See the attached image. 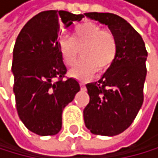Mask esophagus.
<instances>
[{
	"instance_id": "1",
	"label": "esophagus",
	"mask_w": 158,
	"mask_h": 158,
	"mask_svg": "<svg viewBox=\"0 0 158 158\" xmlns=\"http://www.w3.org/2000/svg\"><path fill=\"white\" fill-rule=\"evenodd\" d=\"M80 87H81V89H82V90L86 89V86H85L84 83H80Z\"/></svg>"
}]
</instances>
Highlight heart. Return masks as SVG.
<instances>
[{
    "instance_id": "1",
    "label": "heart",
    "mask_w": 158,
    "mask_h": 158,
    "mask_svg": "<svg viewBox=\"0 0 158 158\" xmlns=\"http://www.w3.org/2000/svg\"><path fill=\"white\" fill-rule=\"evenodd\" d=\"M59 51L64 63L72 66L81 55V60L70 71L72 77L88 81L94 77L97 70H108L116 59L118 45L114 33L95 23H85L74 29L72 39L62 36L59 39Z\"/></svg>"
}]
</instances>
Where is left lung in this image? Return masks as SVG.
<instances>
[{
	"instance_id": "8db88e82",
	"label": "left lung",
	"mask_w": 158,
	"mask_h": 158,
	"mask_svg": "<svg viewBox=\"0 0 158 158\" xmlns=\"http://www.w3.org/2000/svg\"><path fill=\"white\" fill-rule=\"evenodd\" d=\"M86 17L108 25L117 39V55L98 82L86 85L90 96L84 122L92 134L117 135L129 127L143 103L148 51L140 34L117 15L86 13Z\"/></svg>"
}]
</instances>
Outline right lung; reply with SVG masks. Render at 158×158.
<instances>
[{
    "label": "right lung",
    "mask_w": 158,
    "mask_h": 158,
    "mask_svg": "<svg viewBox=\"0 0 158 158\" xmlns=\"http://www.w3.org/2000/svg\"><path fill=\"white\" fill-rule=\"evenodd\" d=\"M83 18L65 10L41 11L15 40L11 66L15 106L23 125L38 135L59 133L62 111L80 90L75 79L66 78L58 43L62 29Z\"/></svg>",
    "instance_id": "add662e5"
}]
</instances>
